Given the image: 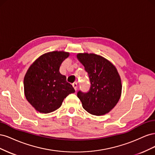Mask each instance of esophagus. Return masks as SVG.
<instances>
[{
	"label": "esophagus",
	"instance_id": "34e87169",
	"mask_svg": "<svg viewBox=\"0 0 155 155\" xmlns=\"http://www.w3.org/2000/svg\"><path fill=\"white\" fill-rule=\"evenodd\" d=\"M72 86L74 88L75 91H77V88H78V83L76 82H74V83H72Z\"/></svg>",
	"mask_w": 155,
	"mask_h": 155
}]
</instances>
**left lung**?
Instances as JSON below:
<instances>
[{
    "mask_svg": "<svg viewBox=\"0 0 155 155\" xmlns=\"http://www.w3.org/2000/svg\"><path fill=\"white\" fill-rule=\"evenodd\" d=\"M78 60L88 73L91 87L87 92L77 95L83 109L89 113L101 116L108 113L118 102L121 82L116 67L109 61L94 54H78Z\"/></svg>",
    "mask_w": 155,
    "mask_h": 155,
    "instance_id": "1",
    "label": "left lung"
}]
</instances>
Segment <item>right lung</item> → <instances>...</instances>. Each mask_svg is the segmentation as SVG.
<instances>
[{"instance_id": "obj_1", "label": "right lung", "mask_w": 155, "mask_h": 155, "mask_svg": "<svg viewBox=\"0 0 155 155\" xmlns=\"http://www.w3.org/2000/svg\"><path fill=\"white\" fill-rule=\"evenodd\" d=\"M68 52L54 51L41 55L30 67L24 78L26 100L41 113H50L61 106L64 99L74 88L59 72Z\"/></svg>"}]
</instances>
